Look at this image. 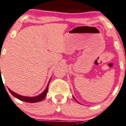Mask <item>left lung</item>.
Segmentation results:
<instances>
[{
  "label": "left lung",
  "instance_id": "left-lung-1",
  "mask_svg": "<svg viewBox=\"0 0 126 126\" xmlns=\"http://www.w3.org/2000/svg\"><path fill=\"white\" fill-rule=\"evenodd\" d=\"M73 97H74V99H75V101H77V102H78V103H79V102H78V101H77V99H75V97H74V96H73Z\"/></svg>",
  "mask_w": 126,
  "mask_h": 126
}]
</instances>
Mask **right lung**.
Instances as JSON below:
<instances>
[{
	"label": "right lung",
	"mask_w": 126,
	"mask_h": 126,
	"mask_svg": "<svg viewBox=\"0 0 126 126\" xmlns=\"http://www.w3.org/2000/svg\"><path fill=\"white\" fill-rule=\"evenodd\" d=\"M49 82H50V80L49 81V82H48L46 89H45V90H44V92L42 93H41L39 95H38V96H34V97H27V96H21V95H20V94H16V93H14L13 91H12L11 90L9 89V88H8V90H9V92L11 93V94L12 95V96H14L15 97L17 98V99H19V100H21V101L29 102V103H36V102L42 101L43 99L45 97V96H47Z\"/></svg>",
	"instance_id": "add662e5"
}]
</instances>
